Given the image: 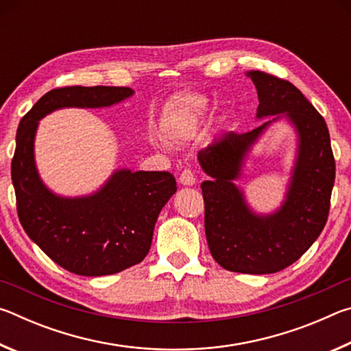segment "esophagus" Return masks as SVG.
<instances>
[{
  "mask_svg": "<svg viewBox=\"0 0 351 351\" xmlns=\"http://www.w3.org/2000/svg\"><path fill=\"white\" fill-rule=\"evenodd\" d=\"M180 182L184 184V186H193L197 182V178H195V173L192 169H184L180 175Z\"/></svg>",
  "mask_w": 351,
  "mask_h": 351,
  "instance_id": "1",
  "label": "esophagus"
}]
</instances>
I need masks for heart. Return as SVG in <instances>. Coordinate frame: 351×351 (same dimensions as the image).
I'll return each instance as SVG.
<instances>
[{"instance_id": "1", "label": "heart", "mask_w": 351, "mask_h": 351, "mask_svg": "<svg viewBox=\"0 0 351 351\" xmlns=\"http://www.w3.org/2000/svg\"><path fill=\"white\" fill-rule=\"evenodd\" d=\"M209 100L201 94H184L176 97L164 117V132L175 139H186L195 133L204 117Z\"/></svg>"}]
</instances>
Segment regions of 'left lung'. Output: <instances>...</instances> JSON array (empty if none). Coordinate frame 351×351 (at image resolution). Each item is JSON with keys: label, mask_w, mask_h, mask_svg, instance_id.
<instances>
[{"label": "left lung", "mask_w": 351, "mask_h": 351, "mask_svg": "<svg viewBox=\"0 0 351 351\" xmlns=\"http://www.w3.org/2000/svg\"><path fill=\"white\" fill-rule=\"evenodd\" d=\"M247 75L258 93L257 117H276L247 133L224 134L198 153L201 167L210 176L201 184L204 228L212 257L224 269L272 274L299 260L325 228L336 162L324 117L293 83L263 71ZM282 114L300 133V154L281 210L258 217L248 210L232 180L238 177L248 147Z\"/></svg>", "instance_id": "8db88e82"}]
</instances>
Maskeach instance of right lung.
Returning a JSON list of instances; mask_svg holds the SVG:
<instances>
[{
  "label": "right lung",
  "mask_w": 351,
  "mask_h": 351,
  "mask_svg": "<svg viewBox=\"0 0 351 351\" xmlns=\"http://www.w3.org/2000/svg\"><path fill=\"white\" fill-rule=\"evenodd\" d=\"M132 94L125 86L56 88L23 116L16 132L10 175L20 223L47 257L73 274L110 276L141 263L176 180L169 171L119 170L91 197L60 198L43 186L35 169V130L57 108L110 106Z\"/></svg>",
  "instance_id": "1"
}]
</instances>
